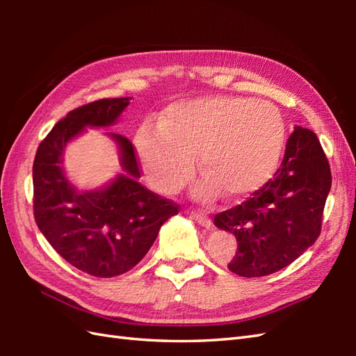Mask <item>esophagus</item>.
<instances>
[{
	"mask_svg": "<svg viewBox=\"0 0 356 356\" xmlns=\"http://www.w3.org/2000/svg\"><path fill=\"white\" fill-rule=\"evenodd\" d=\"M193 217L194 220L200 223L202 226H205V228H211V225H213V222H211V218L208 216H205L203 213H199V211H193Z\"/></svg>",
	"mask_w": 356,
	"mask_h": 356,
	"instance_id": "1",
	"label": "esophagus"
}]
</instances>
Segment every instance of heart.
<instances>
[{"label":"heart","mask_w":356,"mask_h":356,"mask_svg":"<svg viewBox=\"0 0 356 356\" xmlns=\"http://www.w3.org/2000/svg\"><path fill=\"white\" fill-rule=\"evenodd\" d=\"M284 136V120L274 104L209 96L168 105L159 127L140 128L136 147L159 193H177L191 179L199 153L200 170L207 174L199 197L208 200L223 191L236 199L274 176Z\"/></svg>","instance_id":"obj_1"}]
</instances>
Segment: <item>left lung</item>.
Returning <instances> with one entry per match:
<instances>
[{"instance_id": "left-lung-1", "label": "left lung", "mask_w": 356, "mask_h": 356, "mask_svg": "<svg viewBox=\"0 0 356 356\" xmlns=\"http://www.w3.org/2000/svg\"><path fill=\"white\" fill-rule=\"evenodd\" d=\"M330 185V165L316 134L295 127L274 177L214 217L217 228L238 241L228 268L251 278L289 266L320 237Z\"/></svg>"}]
</instances>
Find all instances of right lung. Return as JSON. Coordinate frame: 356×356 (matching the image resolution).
Wrapping results in <instances>:
<instances>
[{"mask_svg":"<svg viewBox=\"0 0 356 356\" xmlns=\"http://www.w3.org/2000/svg\"><path fill=\"white\" fill-rule=\"evenodd\" d=\"M131 97L90 102L67 113L38 147L33 162V216L51 248L88 275L110 278L138 264L179 205L138 182L140 165L131 140L111 134L119 143L125 176L102 191L78 193L61 170L65 143L86 125L107 127Z\"/></svg>","mask_w":356,"mask_h":356,"instance_id":"obj_1","label":"right lung"}]
</instances>
